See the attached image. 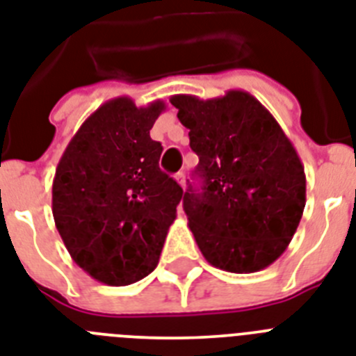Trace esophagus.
I'll return each mask as SVG.
<instances>
[{"label": "esophagus", "instance_id": "34e87169", "mask_svg": "<svg viewBox=\"0 0 356 356\" xmlns=\"http://www.w3.org/2000/svg\"><path fill=\"white\" fill-rule=\"evenodd\" d=\"M175 181H177L183 188H186V175H184V172H179L177 175H175Z\"/></svg>", "mask_w": 356, "mask_h": 356}]
</instances>
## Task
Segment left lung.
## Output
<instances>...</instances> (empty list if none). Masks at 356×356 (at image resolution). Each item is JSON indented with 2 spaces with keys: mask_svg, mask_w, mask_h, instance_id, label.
<instances>
[{
  "mask_svg": "<svg viewBox=\"0 0 356 356\" xmlns=\"http://www.w3.org/2000/svg\"><path fill=\"white\" fill-rule=\"evenodd\" d=\"M199 155L201 192L183 197L188 226L211 266L255 273L286 252L306 206V173L297 150L252 94L228 90L199 99L172 95Z\"/></svg>",
  "mask_w": 356,
  "mask_h": 356,
  "instance_id": "left-lung-1",
  "label": "left lung"
}]
</instances>
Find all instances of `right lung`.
I'll list each match as a JSON object with an SVG mask.
<instances>
[{
    "instance_id": "right-lung-1",
    "label": "right lung",
    "mask_w": 356,
    "mask_h": 356,
    "mask_svg": "<svg viewBox=\"0 0 356 356\" xmlns=\"http://www.w3.org/2000/svg\"><path fill=\"white\" fill-rule=\"evenodd\" d=\"M166 108L106 101L72 137L52 183V213L79 268L108 286H128L155 270L183 188L159 168L150 137Z\"/></svg>"
}]
</instances>
